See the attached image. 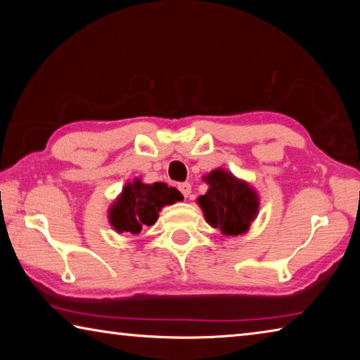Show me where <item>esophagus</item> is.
<instances>
[{"label": "esophagus", "instance_id": "1", "mask_svg": "<svg viewBox=\"0 0 360 360\" xmlns=\"http://www.w3.org/2000/svg\"><path fill=\"white\" fill-rule=\"evenodd\" d=\"M178 188H179V192L184 195V197L187 198L188 195H191V192H192V186L188 184V182H181V184H178Z\"/></svg>", "mask_w": 360, "mask_h": 360}]
</instances>
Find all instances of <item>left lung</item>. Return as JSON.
<instances>
[{
  "label": "left lung",
  "instance_id": "1",
  "mask_svg": "<svg viewBox=\"0 0 360 360\" xmlns=\"http://www.w3.org/2000/svg\"><path fill=\"white\" fill-rule=\"evenodd\" d=\"M205 181L208 192L198 198L206 221L225 235H241L249 229L259 210V198L246 182L224 169H214Z\"/></svg>",
  "mask_w": 360,
  "mask_h": 360
}]
</instances>
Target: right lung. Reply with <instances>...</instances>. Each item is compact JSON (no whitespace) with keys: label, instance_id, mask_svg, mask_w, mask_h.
Returning a JSON list of instances; mask_svg holds the SVG:
<instances>
[{"label":"right lung","instance_id":"obj_1","mask_svg":"<svg viewBox=\"0 0 360 360\" xmlns=\"http://www.w3.org/2000/svg\"><path fill=\"white\" fill-rule=\"evenodd\" d=\"M179 200H182V195L174 187H168L165 182L143 184L139 179H135L124 187L117 202L111 206L109 222L119 233L129 231L136 235L146 225L149 227L157 221L162 206Z\"/></svg>","mask_w":360,"mask_h":360}]
</instances>
